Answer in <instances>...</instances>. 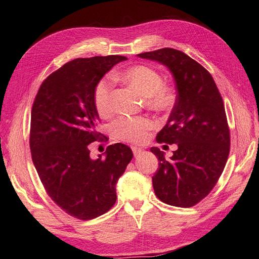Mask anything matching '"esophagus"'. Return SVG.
<instances>
[{
  "label": "esophagus",
  "instance_id": "esophagus-1",
  "mask_svg": "<svg viewBox=\"0 0 259 259\" xmlns=\"http://www.w3.org/2000/svg\"><path fill=\"white\" fill-rule=\"evenodd\" d=\"M131 149H132V152H134L135 156H137V155H139V154H141L142 152H143V149H142V148H138V147H131Z\"/></svg>",
  "mask_w": 259,
  "mask_h": 259
}]
</instances>
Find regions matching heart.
Segmentation results:
<instances>
[{
    "mask_svg": "<svg viewBox=\"0 0 259 259\" xmlns=\"http://www.w3.org/2000/svg\"><path fill=\"white\" fill-rule=\"evenodd\" d=\"M121 78L130 86L149 97V104L157 108H166L171 103L170 92L163 86L160 73L148 65H135L125 70ZM112 83L109 78L101 79L94 91V104L99 115L108 114L111 108ZM153 127L147 117L121 116L112 122V131L123 141L140 143L148 138V131Z\"/></svg>",
    "mask_w": 259,
    "mask_h": 259,
    "instance_id": "obj_1",
    "label": "heart"
}]
</instances>
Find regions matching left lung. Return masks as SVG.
I'll list each match as a JSON object with an SVG mask.
<instances>
[{
  "instance_id": "left-lung-1",
  "label": "left lung",
  "mask_w": 259,
  "mask_h": 259,
  "mask_svg": "<svg viewBox=\"0 0 259 259\" xmlns=\"http://www.w3.org/2000/svg\"><path fill=\"white\" fill-rule=\"evenodd\" d=\"M167 66L174 76L177 97L158 143L177 144L170 160L158 157L152 177L156 197L175 207L189 208L209 195L220 178L230 153V129L220 92L210 73L184 52L163 48L139 54Z\"/></svg>"
}]
</instances>
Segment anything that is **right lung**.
Returning a JSON list of instances; mask_svg holds the SVG:
<instances>
[{
	"mask_svg": "<svg viewBox=\"0 0 259 259\" xmlns=\"http://www.w3.org/2000/svg\"><path fill=\"white\" fill-rule=\"evenodd\" d=\"M123 60V56L74 59L45 79L32 104L29 147L38 176L52 201L79 220L111 209L116 184L134 157L122 143L107 147L104 160H92L89 149L103 136L96 131L95 88Z\"/></svg>",
	"mask_w": 259,
	"mask_h": 259,
	"instance_id": "right-lung-1",
	"label": "right lung"
}]
</instances>
